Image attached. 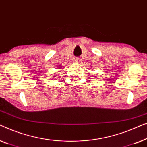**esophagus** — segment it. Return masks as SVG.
Masks as SVG:
<instances>
[{"label":"esophagus","mask_w":147,"mask_h":147,"mask_svg":"<svg viewBox=\"0 0 147 147\" xmlns=\"http://www.w3.org/2000/svg\"><path fill=\"white\" fill-rule=\"evenodd\" d=\"M73 62L75 64H79L80 63V61L79 59H78V58H75V59H74Z\"/></svg>","instance_id":"obj_1"}]
</instances>
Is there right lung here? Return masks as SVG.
<instances>
[{
  "label": "right lung",
  "mask_w": 147,
  "mask_h": 147,
  "mask_svg": "<svg viewBox=\"0 0 147 147\" xmlns=\"http://www.w3.org/2000/svg\"><path fill=\"white\" fill-rule=\"evenodd\" d=\"M59 67H61V68H62V67H61V66H59Z\"/></svg>",
  "instance_id": "1"
}]
</instances>
